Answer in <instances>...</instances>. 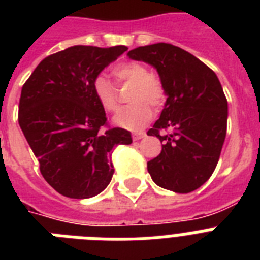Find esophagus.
Returning a JSON list of instances; mask_svg holds the SVG:
<instances>
[{
    "label": "esophagus",
    "instance_id": "obj_1",
    "mask_svg": "<svg viewBox=\"0 0 260 260\" xmlns=\"http://www.w3.org/2000/svg\"><path fill=\"white\" fill-rule=\"evenodd\" d=\"M132 138H134L135 142H138V140H140V139L146 138V134H144V132H139V134H134Z\"/></svg>",
    "mask_w": 260,
    "mask_h": 260
}]
</instances>
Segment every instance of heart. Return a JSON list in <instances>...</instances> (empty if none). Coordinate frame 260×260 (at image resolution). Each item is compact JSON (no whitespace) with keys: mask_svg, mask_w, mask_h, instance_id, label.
Returning a JSON list of instances; mask_svg holds the SVG:
<instances>
[{"mask_svg":"<svg viewBox=\"0 0 260 260\" xmlns=\"http://www.w3.org/2000/svg\"><path fill=\"white\" fill-rule=\"evenodd\" d=\"M114 78L120 83H134L129 100L134 104L122 108L113 118L116 125L129 131H139L152 117L149 103L159 106L165 100V89L162 83L144 64L138 62H126L113 69ZM94 98L105 112H116L118 108V94L105 75H97L91 83ZM148 102V104L146 102Z\"/></svg>","mask_w":260,"mask_h":260,"instance_id":"b5f03b06","label":"heart"}]
</instances>
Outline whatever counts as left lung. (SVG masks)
Listing matches in <instances>:
<instances>
[{"label":"left lung","mask_w":260,"mask_h":260,"mask_svg":"<svg viewBox=\"0 0 260 260\" xmlns=\"http://www.w3.org/2000/svg\"><path fill=\"white\" fill-rule=\"evenodd\" d=\"M128 56L156 69L167 97L147 132L163 143L147 163L148 173L163 189L190 193L213 174L225 140L228 102L221 83L205 63L173 44L138 47Z\"/></svg>","instance_id":"left-lung-1"}]
</instances>
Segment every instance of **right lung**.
<instances>
[{
    "mask_svg": "<svg viewBox=\"0 0 260 260\" xmlns=\"http://www.w3.org/2000/svg\"><path fill=\"white\" fill-rule=\"evenodd\" d=\"M128 50L74 46L43 59L21 90L18 124L40 173L64 197L90 198L109 185L112 152L131 144V132L108 128L91 83Z\"/></svg>",
    "mask_w": 260,
    "mask_h": 260,
    "instance_id": "right-lung-1",
    "label": "right lung"
}]
</instances>
